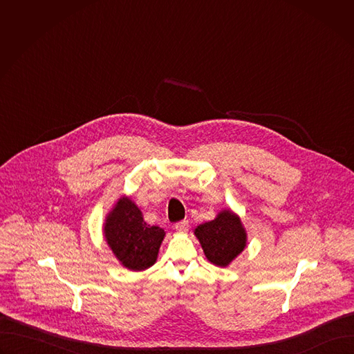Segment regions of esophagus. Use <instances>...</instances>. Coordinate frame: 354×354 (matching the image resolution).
<instances>
[{
  "instance_id": "1",
  "label": "esophagus",
  "mask_w": 354,
  "mask_h": 354,
  "mask_svg": "<svg viewBox=\"0 0 354 354\" xmlns=\"http://www.w3.org/2000/svg\"><path fill=\"white\" fill-rule=\"evenodd\" d=\"M189 228V221L187 220H180L175 224V230L179 232H186Z\"/></svg>"
}]
</instances>
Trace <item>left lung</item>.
Masks as SVG:
<instances>
[{
	"label": "left lung",
	"mask_w": 354,
	"mask_h": 354,
	"mask_svg": "<svg viewBox=\"0 0 354 354\" xmlns=\"http://www.w3.org/2000/svg\"><path fill=\"white\" fill-rule=\"evenodd\" d=\"M194 234L206 258L221 268L234 261L246 245V234L239 217L230 210L221 212L213 221L198 225Z\"/></svg>",
	"instance_id": "8db88e82"
}]
</instances>
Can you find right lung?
<instances>
[{
  "label": "right lung",
  "instance_id": "right-lung-1",
  "mask_svg": "<svg viewBox=\"0 0 354 354\" xmlns=\"http://www.w3.org/2000/svg\"><path fill=\"white\" fill-rule=\"evenodd\" d=\"M164 230L148 225L140 209L123 197L108 216L105 236L116 258L130 270H144L157 261Z\"/></svg>",
  "mask_w": 354,
  "mask_h": 354
}]
</instances>
